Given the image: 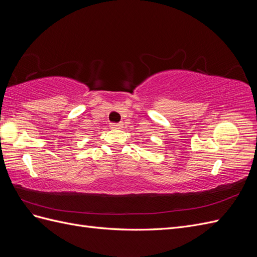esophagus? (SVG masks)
Wrapping results in <instances>:
<instances>
[{
  "mask_svg": "<svg viewBox=\"0 0 257 257\" xmlns=\"http://www.w3.org/2000/svg\"><path fill=\"white\" fill-rule=\"evenodd\" d=\"M122 127V123H110V128L111 129H120Z\"/></svg>",
  "mask_w": 257,
  "mask_h": 257,
  "instance_id": "esophagus-1",
  "label": "esophagus"
}]
</instances>
